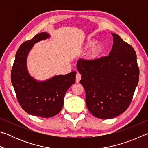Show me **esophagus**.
I'll return each instance as SVG.
<instances>
[{
  "label": "esophagus",
  "mask_w": 148,
  "mask_h": 148,
  "mask_svg": "<svg viewBox=\"0 0 148 148\" xmlns=\"http://www.w3.org/2000/svg\"><path fill=\"white\" fill-rule=\"evenodd\" d=\"M80 79H81V74H80L79 73H77L76 76V81L77 83L79 82Z\"/></svg>",
  "instance_id": "esophagus-1"
}]
</instances>
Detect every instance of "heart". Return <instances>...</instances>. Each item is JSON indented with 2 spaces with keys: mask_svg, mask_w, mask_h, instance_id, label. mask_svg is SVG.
Returning <instances> with one entry per match:
<instances>
[{
  "mask_svg": "<svg viewBox=\"0 0 148 148\" xmlns=\"http://www.w3.org/2000/svg\"><path fill=\"white\" fill-rule=\"evenodd\" d=\"M95 44V42L92 41V40H89L87 42V43L86 44V47H92ZM101 51V47L100 45H97V46H95L93 49H92V56H97L100 53V52Z\"/></svg>",
  "mask_w": 148,
  "mask_h": 148,
  "instance_id": "heart-1",
  "label": "heart"
}]
</instances>
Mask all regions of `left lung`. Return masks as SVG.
I'll use <instances>...</instances> for the list:
<instances>
[{"mask_svg": "<svg viewBox=\"0 0 148 148\" xmlns=\"http://www.w3.org/2000/svg\"><path fill=\"white\" fill-rule=\"evenodd\" d=\"M112 34L114 44L109 56L79 59L77 62L87 108L95 117L103 119L114 118L126 111L139 80L134 48L119 35Z\"/></svg>", "mask_w": 148, "mask_h": 148, "instance_id": "obj_1", "label": "left lung"}]
</instances>
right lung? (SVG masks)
I'll use <instances>...</instances> for the list:
<instances>
[{
    "label": "right lung",
    "mask_w": 148,
    "mask_h": 148,
    "mask_svg": "<svg viewBox=\"0 0 148 148\" xmlns=\"http://www.w3.org/2000/svg\"><path fill=\"white\" fill-rule=\"evenodd\" d=\"M49 37L47 32H41L23 42L17 50L11 72V81L20 106L29 114L44 118L59 113L64 95L75 83L76 74L73 71L44 82L36 81L30 76L27 69V55L34 44Z\"/></svg>",
    "instance_id": "add662e5"
}]
</instances>
